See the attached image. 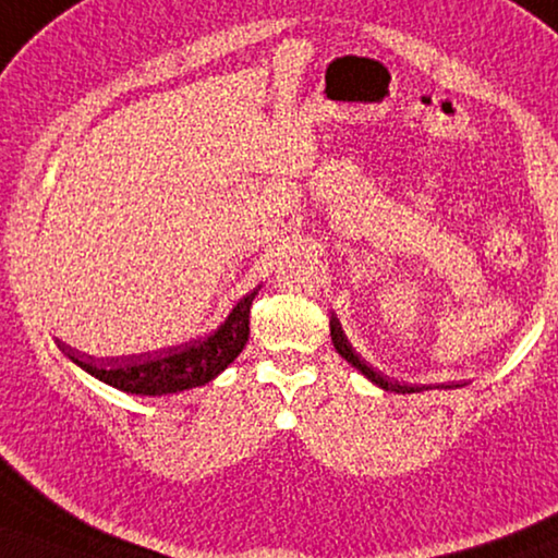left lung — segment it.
Masks as SVG:
<instances>
[{
    "mask_svg": "<svg viewBox=\"0 0 558 558\" xmlns=\"http://www.w3.org/2000/svg\"><path fill=\"white\" fill-rule=\"evenodd\" d=\"M329 335H332V344L339 354H342L349 364L356 366L359 372H362L366 379L374 381L379 389L384 391H393V393H421V391H430V389H458L462 384H403L399 379H391V376H384V372L374 369V366L362 359V354L354 352V347L349 344V339L344 335L342 325H339V319L332 315L329 319Z\"/></svg>",
    "mask_w": 558,
    "mask_h": 558,
    "instance_id": "obj_1",
    "label": "left lung"
}]
</instances>
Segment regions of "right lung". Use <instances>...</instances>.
I'll list each match as a JSON object with an SVG mask.
<instances>
[{"mask_svg":"<svg viewBox=\"0 0 558 558\" xmlns=\"http://www.w3.org/2000/svg\"><path fill=\"white\" fill-rule=\"evenodd\" d=\"M258 290L260 286L235 302L229 317L223 319V325L214 335L206 339H194L189 344L169 347L155 354L147 352L145 356L96 359L69 347L61 339H56V344L83 372L106 381L112 389L137 396H169L189 391L214 381L243 352L245 342H248L251 305Z\"/></svg>","mask_w":558,"mask_h":558,"instance_id":"1","label":"right lung"}]
</instances>
